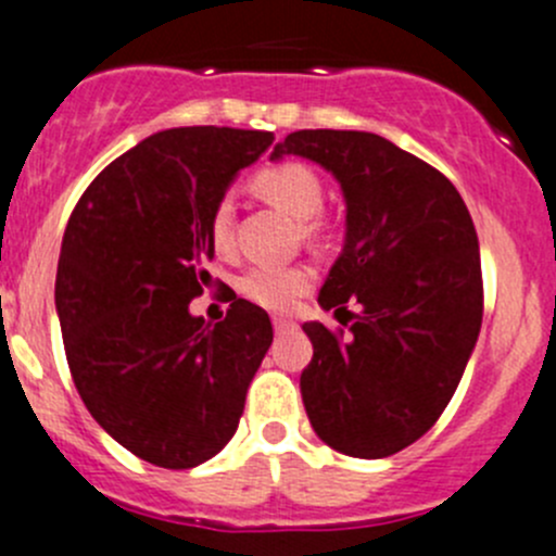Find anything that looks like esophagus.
<instances>
[{"label": "esophagus", "instance_id": "obj_1", "mask_svg": "<svg viewBox=\"0 0 556 556\" xmlns=\"http://www.w3.org/2000/svg\"><path fill=\"white\" fill-rule=\"evenodd\" d=\"M295 323L288 320V317H274V331L285 333V331H293Z\"/></svg>", "mask_w": 556, "mask_h": 556}]
</instances>
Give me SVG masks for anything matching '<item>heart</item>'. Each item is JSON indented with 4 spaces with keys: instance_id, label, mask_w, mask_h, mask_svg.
I'll list each match as a JSON object with an SVG mask.
<instances>
[{
    "instance_id": "obj_1",
    "label": "heart",
    "mask_w": 556,
    "mask_h": 556,
    "mask_svg": "<svg viewBox=\"0 0 556 556\" xmlns=\"http://www.w3.org/2000/svg\"><path fill=\"white\" fill-rule=\"evenodd\" d=\"M255 190L266 201L277 203L285 212L301 219V230L309 239L323 233V219L317 212L323 208V185L320 176L304 163H279L268 165L255 176ZM230 201L214 206L212 219H208V236L217 250H228L230 244ZM315 285V271L306 266H252L244 277L239 279V290L252 304L271 312H288L304 293H309Z\"/></svg>"
}]
</instances>
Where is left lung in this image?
Returning <instances> with one entry per match:
<instances>
[{
  "label": "left lung",
  "mask_w": 556,
  "mask_h": 556,
  "mask_svg": "<svg viewBox=\"0 0 556 556\" xmlns=\"http://www.w3.org/2000/svg\"><path fill=\"white\" fill-rule=\"evenodd\" d=\"M301 154L339 179L348 239L320 301L342 328L306 323L301 396L317 438L382 459L438 424L483 320L478 233L456 187L375 132L299 129L271 157ZM356 312L350 313L349 306Z\"/></svg>",
  "instance_id": "8db88e82"
}]
</instances>
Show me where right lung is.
<instances>
[{"mask_svg":"<svg viewBox=\"0 0 556 556\" xmlns=\"http://www.w3.org/2000/svg\"><path fill=\"white\" fill-rule=\"evenodd\" d=\"M274 132L176 127L113 160L70 214L56 312L70 375L118 445L190 470L228 445L271 348L266 309L230 299L208 326L190 301L208 282V219Z\"/></svg>","mask_w":556,"mask_h":556,"instance_id":"1","label":"right lung"}]
</instances>
